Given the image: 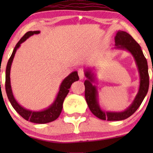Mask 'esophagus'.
<instances>
[{"mask_svg": "<svg viewBox=\"0 0 153 153\" xmlns=\"http://www.w3.org/2000/svg\"><path fill=\"white\" fill-rule=\"evenodd\" d=\"M78 74H79V78H80V79H83V78H84V72H83V70H81V69L79 70Z\"/></svg>", "mask_w": 153, "mask_h": 153, "instance_id": "obj_1", "label": "esophagus"}]
</instances>
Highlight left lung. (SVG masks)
Masks as SVG:
<instances>
[{
	"label": "left lung",
	"mask_w": 153,
	"mask_h": 153,
	"mask_svg": "<svg viewBox=\"0 0 153 153\" xmlns=\"http://www.w3.org/2000/svg\"><path fill=\"white\" fill-rule=\"evenodd\" d=\"M114 48L125 50L130 53L134 58L139 74L140 83L139 91L128 108L123 111H104L100 107L98 101L97 88L93 83H95V75L91 70H85V97L91 111L98 118L108 121L125 120L131 116L141 105L147 95L149 88V74L147 60L143 55L140 45L128 33L118 30L115 37Z\"/></svg>",
	"instance_id": "obj_1"
}]
</instances>
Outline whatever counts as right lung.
Masks as SVG:
<instances>
[{
	"label": "right lung",
	"mask_w": 153,
	"mask_h": 153,
	"mask_svg": "<svg viewBox=\"0 0 153 153\" xmlns=\"http://www.w3.org/2000/svg\"><path fill=\"white\" fill-rule=\"evenodd\" d=\"M40 33L39 30L35 31H28L23 36L18 43L16 44L15 47L13 50L11 56H10L9 60H8L7 67H6V72H5V91L7 93L8 100L10 103H11L12 107H13L16 112L20 115L22 118L25 120L30 121L31 123H38V124H45L52 121L56 120L60 116V113L62 109V104H63L65 98L68 95L70 91V88L71 85L74 81H78L79 78L78 76V73L76 71H74L70 73L63 81H62L61 84L60 85L59 91L57 94L55 100L50 105L49 107L45 108V109L38 111H35L28 110L25 108L21 106L19 104L16 102L14 98L13 93H12L11 83H10V70H11V65L13 61L15 53L21 44L26 40L28 37L32 36L34 34H39Z\"/></svg>",
	"instance_id": "add662e5"
}]
</instances>
